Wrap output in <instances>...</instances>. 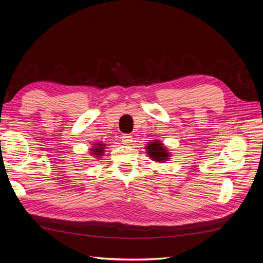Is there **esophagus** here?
<instances>
[{
  "label": "esophagus",
  "instance_id": "esophagus-1",
  "mask_svg": "<svg viewBox=\"0 0 263 263\" xmlns=\"http://www.w3.org/2000/svg\"><path fill=\"white\" fill-rule=\"evenodd\" d=\"M121 138H122V142L124 145H130L132 142V136L131 135H123Z\"/></svg>",
  "mask_w": 263,
  "mask_h": 263
}]
</instances>
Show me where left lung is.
<instances>
[{
    "instance_id": "1",
    "label": "left lung",
    "mask_w": 263,
    "mask_h": 263,
    "mask_svg": "<svg viewBox=\"0 0 263 263\" xmlns=\"http://www.w3.org/2000/svg\"><path fill=\"white\" fill-rule=\"evenodd\" d=\"M146 149H147V154L152 157V160H154L156 162H161V163L168 160V157L170 155L168 153V149H166V148L157 140L151 141L146 147Z\"/></svg>"
}]
</instances>
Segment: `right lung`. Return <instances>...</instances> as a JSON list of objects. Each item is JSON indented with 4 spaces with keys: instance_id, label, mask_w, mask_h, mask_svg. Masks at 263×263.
<instances>
[{
    "instance_id": "right-lung-1",
    "label": "right lung",
    "mask_w": 263,
    "mask_h": 263,
    "mask_svg": "<svg viewBox=\"0 0 263 263\" xmlns=\"http://www.w3.org/2000/svg\"><path fill=\"white\" fill-rule=\"evenodd\" d=\"M95 146L92 148V154L95 156V157H101L102 154H103V149H104V144H102V142H97V144H94Z\"/></svg>"
}]
</instances>
